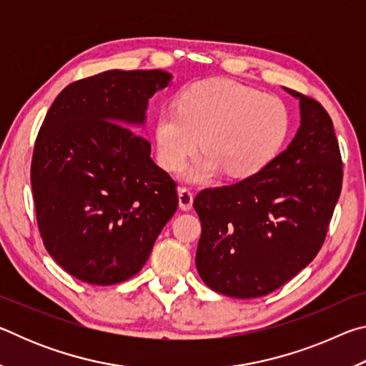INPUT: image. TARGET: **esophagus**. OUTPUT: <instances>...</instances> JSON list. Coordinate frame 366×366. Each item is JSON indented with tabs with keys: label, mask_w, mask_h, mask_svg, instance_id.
Returning a JSON list of instances; mask_svg holds the SVG:
<instances>
[{
	"label": "esophagus",
	"mask_w": 366,
	"mask_h": 366,
	"mask_svg": "<svg viewBox=\"0 0 366 366\" xmlns=\"http://www.w3.org/2000/svg\"><path fill=\"white\" fill-rule=\"evenodd\" d=\"M192 203H194V194L189 187L179 189V207L182 209H190Z\"/></svg>",
	"instance_id": "34e87169"
}]
</instances>
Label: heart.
I'll return each instance as SVG.
<instances>
[{"mask_svg": "<svg viewBox=\"0 0 366 366\" xmlns=\"http://www.w3.org/2000/svg\"><path fill=\"white\" fill-rule=\"evenodd\" d=\"M290 114L281 98L226 79L200 80L181 92L177 104L159 109L154 140L161 166L181 168L200 144L189 177L208 181L219 171L244 179L263 171L284 145Z\"/></svg>", "mask_w": 366, "mask_h": 366, "instance_id": "b5f03b06", "label": "heart"}]
</instances>
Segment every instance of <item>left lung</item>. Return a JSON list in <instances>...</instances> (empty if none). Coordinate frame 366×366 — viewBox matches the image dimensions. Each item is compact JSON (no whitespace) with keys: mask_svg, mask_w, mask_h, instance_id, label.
I'll return each instance as SVG.
<instances>
[{"mask_svg":"<svg viewBox=\"0 0 366 366\" xmlns=\"http://www.w3.org/2000/svg\"><path fill=\"white\" fill-rule=\"evenodd\" d=\"M286 90L300 98L302 116L290 145L258 174L205 189L194 200L202 221L198 274L209 289L235 299L274 292L312 263L342 189L330 114L315 98Z\"/></svg>","mask_w":366,"mask_h":366,"instance_id":"1","label":"left lung"}]
</instances>
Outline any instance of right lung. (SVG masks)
I'll use <instances>...</instances> for the list:
<instances>
[{"label": "right lung", "mask_w": 366, "mask_h": 366, "mask_svg": "<svg viewBox=\"0 0 366 366\" xmlns=\"http://www.w3.org/2000/svg\"><path fill=\"white\" fill-rule=\"evenodd\" d=\"M171 74L107 71L76 80L53 102L36 135L30 182L45 249L77 280H131L172 214L177 184L154 164L147 103Z\"/></svg>", "instance_id": "1"}]
</instances>
